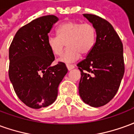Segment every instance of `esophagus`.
I'll return each instance as SVG.
<instances>
[{"instance_id":"esophagus-1","label":"esophagus","mask_w":134,"mask_h":134,"mask_svg":"<svg viewBox=\"0 0 134 134\" xmlns=\"http://www.w3.org/2000/svg\"><path fill=\"white\" fill-rule=\"evenodd\" d=\"M67 67L68 70H71L75 68V66L73 64H67Z\"/></svg>"}]
</instances>
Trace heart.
Listing matches in <instances>:
<instances>
[{
  "instance_id": "b5f03b06",
  "label": "heart",
  "mask_w": 134,
  "mask_h": 134,
  "mask_svg": "<svg viewBox=\"0 0 134 134\" xmlns=\"http://www.w3.org/2000/svg\"><path fill=\"white\" fill-rule=\"evenodd\" d=\"M57 36H50L47 45L56 56H60L67 43V49L59 58V61L70 63L77 60L80 54L85 56L92 51L96 41V29L89 23L81 24L67 21L57 29Z\"/></svg>"
}]
</instances>
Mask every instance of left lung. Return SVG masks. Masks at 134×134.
Masks as SVG:
<instances>
[{
    "mask_svg": "<svg viewBox=\"0 0 134 134\" xmlns=\"http://www.w3.org/2000/svg\"><path fill=\"white\" fill-rule=\"evenodd\" d=\"M83 16L92 23L97 32L93 49L77 66L81 73L79 94L92 107L103 106L111 100L124 77V48L112 25L96 15Z\"/></svg>",
    "mask_w": 134,
    "mask_h": 134,
    "instance_id": "1",
    "label": "left lung"
}]
</instances>
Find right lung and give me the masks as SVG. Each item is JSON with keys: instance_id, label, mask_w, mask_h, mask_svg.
<instances>
[{"instance_id": "1", "label": "right lung", "mask_w": 134, "mask_h": 134, "mask_svg": "<svg viewBox=\"0 0 134 134\" xmlns=\"http://www.w3.org/2000/svg\"><path fill=\"white\" fill-rule=\"evenodd\" d=\"M59 19L39 17L20 28L9 47L8 75L15 93L28 107L38 109L55 101L67 68L64 62L51 64L54 56L47 38Z\"/></svg>"}]
</instances>
